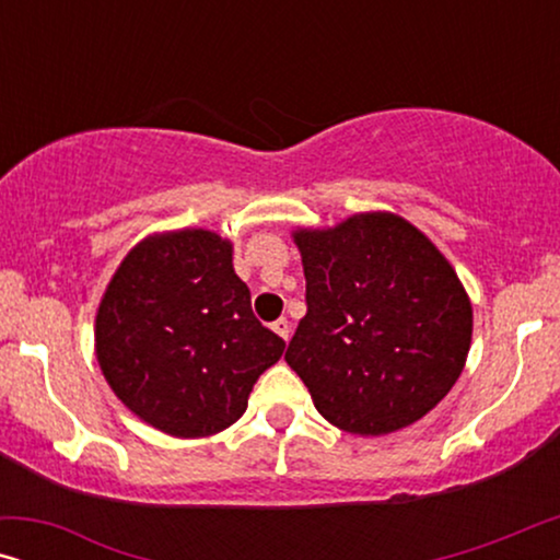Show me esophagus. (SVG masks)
Listing matches in <instances>:
<instances>
[{"instance_id": "esophagus-1", "label": "esophagus", "mask_w": 560, "mask_h": 560, "mask_svg": "<svg viewBox=\"0 0 560 560\" xmlns=\"http://www.w3.org/2000/svg\"><path fill=\"white\" fill-rule=\"evenodd\" d=\"M272 331L278 334V336H282V339L288 341V339H290V324H288V318H278V320H275Z\"/></svg>"}]
</instances>
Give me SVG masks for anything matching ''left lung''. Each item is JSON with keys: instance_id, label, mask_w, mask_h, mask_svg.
<instances>
[{"instance_id": "left-lung-1", "label": "left lung", "mask_w": 560, "mask_h": 560, "mask_svg": "<svg viewBox=\"0 0 560 560\" xmlns=\"http://www.w3.org/2000/svg\"><path fill=\"white\" fill-rule=\"evenodd\" d=\"M305 303L285 362L328 423L385 435L456 385L471 347V301L428 236L389 211L298 229Z\"/></svg>"}]
</instances>
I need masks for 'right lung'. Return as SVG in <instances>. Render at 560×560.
<instances>
[{"label":"right lung","mask_w":560,"mask_h":560,"mask_svg":"<svg viewBox=\"0 0 560 560\" xmlns=\"http://www.w3.org/2000/svg\"><path fill=\"white\" fill-rule=\"evenodd\" d=\"M94 336L114 395L175 439L236 423L285 349L252 313L232 242L209 229L152 234L129 249L98 303Z\"/></svg>","instance_id":"1"}]
</instances>
